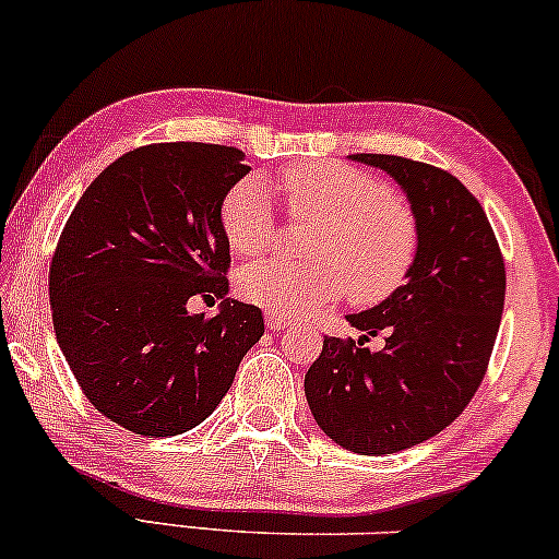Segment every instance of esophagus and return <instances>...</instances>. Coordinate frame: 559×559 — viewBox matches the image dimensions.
<instances>
[{
    "mask_svg": "<svg viewBox=\"0 0 559 559\" xmlns=\"http://www.w3.org/2000/svg\"><path fill=\"white\" fill-rule=\"evenodd\" d=\"M265 324H267V330H286L288 324H292V320H288L286 314H281V312H271V309H267L265 312Z\"/></svg>",
    "mask_w": 559,
    "mask_h": 559,
    "instance_id": "obj_1",
    "label": "esophagus"
}]
</instances>
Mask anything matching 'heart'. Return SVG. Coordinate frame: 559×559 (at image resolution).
Returning a JSON list of instances; mask_svg holds the SVG:
<instances>
[{
    "label": "heart",
    "mask_w": 559,
    "mask_h": 559,
    "mask_svg": "<svg viewBox=\"0 0 559 559\" xmlns=\"http://www.w3.org/2000/svg\"><path fill=\"white\" fill-rule=\"evenodd\" d=\"M288 211L320 218L309 247L312 263L263 258L237 275L239 294L288 317L314 312L348 292L361 307L397 294L418 255V222L394 190L337 162H304L278 180ZM222 231L239 255H255L275 239L271 195L258 178L229 188L218 211Z\"/></svg>",
    "instance_id": "obj_1"
}]
</instances>
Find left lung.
<instances>
[{
  "mask_svg": "<svg viewBox=\"0 0 559 559\" xmlns=\"http://www.w3.org/2000/svg\"><path fill=\"white\" fill-rule=\"evenodd\" d=\"M384 169L418 222V255L397 294L348 314L377 354L324 337L304 377L317 426L353 454L381 456L428 441L475 397L496 345L506 265L483 206L447 169L394 154H350Z\"/></svg>",
  "mask_w": 559,
  "mask_h": 559,
  "instance_id": "left-lung-1",
  "label": "left lung"
}]
</instances>
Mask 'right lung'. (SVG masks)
<instances>
[{
    "label": "right lung",
    "mask_w": 559,
    "mask_h": 559,
    "mask_svg": "<svg viewBox=\"0 0 559 559\" xmlns=\"http://www.w3.org/2000/svg\"><path fill=\"white\" fill-rule=\"evenodd\" d=\"M250 167L235 146L173 141L105 167L56 245L53 330L84 397L139 436H178L214 413L263 312L227 299L229 242L218 211ZM193 295L224 298L190 316Z\"/></svg>",
    "instance_id": "add662e5"
}]
</instances>
